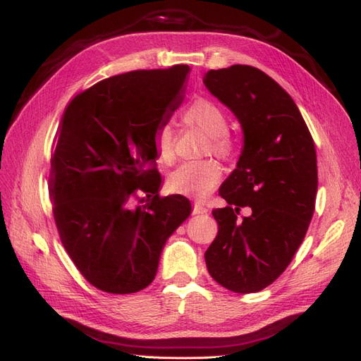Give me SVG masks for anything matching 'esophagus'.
<instances>
[{
	"label": "esophagus",
	"instance_id": "obj_1",
	"mask_svg": "<svg viewBox=\"0 0 361 361\" xmlns=\"http://www.w3.org/2000/svg\"><path fill=\"white\" fill-rule=\"evenodd\" d=\"M192 212L194 214H206V212H209V208H208V206H204L203 203H200V202H195L192 204Z\"/></svg>",
	"mask_w": 361,
	"mask_h": 361
}]
</instances>
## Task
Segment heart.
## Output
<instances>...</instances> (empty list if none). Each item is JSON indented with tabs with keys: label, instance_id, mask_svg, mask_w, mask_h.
I'll return each instance as SVG.
<instances>
[{
	"label": "heart",
	"instance_id": "obj_1",
	"mask_svg": "<svg viewBox=\"0 0 361 361\" xmlns=\"http://www.w3.org/2000/svg\"><path fill=\"white\" fill-rule=\"evenodd\" d=\"M183 118L190 126H197L208 133L203 152L221 159L233 157L235 142L228 132V114L225 109L208 97H197L189 104ZM153 149L159 161L171 164L175 159V136L169 124L157 128L153 135ZM221 180V167L216 159L189 161L175 169L167 176V186L172 192L194 198L208 197Z\"/></svg>",
	"mask_w": 361,
	"mask_h": 361
}]
</instances>
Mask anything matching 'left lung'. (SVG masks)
Here are the masks:
<instances>
[{"instance_id":"8db88e82","label":"left lung","mask_w":361,"mask_h":361,"mask_svg":"<svg viewBox=\"0 0 361 361\" xmlns=\"http://www.w3.org/2000/svg\"><path fill=\"white\" fill-rule=\"evenodd\" d=\"M206 88L240 121L245 145L219 189L216 239L204 252L212 279L234 293L273 283L304 240L318 189L313 137L290 94L250 65L204 74ZM247 207L250 214L240 216Z\"/></svg>"}]
</instances>
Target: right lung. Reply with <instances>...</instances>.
<instances>
[{
    "instance_id": "right-lung-1",
    "label": "right lung",
    "mask_w": 361,
    "mask_h": 361,
    "mask_svg": "<svg viewBox=\"0 0 361 361\" xmlns=\"http://www.w3.org/2000/svg\"><path fill=\"white\" fill-rule=\"evenodd\" d=\"M188 65L111 75L66 105L51 158L57 231L91 286L126 295L155 279L167 237L190 214L161 197L153 135L183 102ZM166 124V122H164Z\"/></svg>"
}]
</instances>
